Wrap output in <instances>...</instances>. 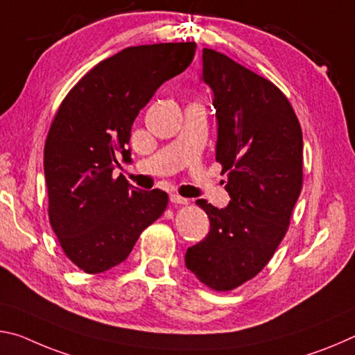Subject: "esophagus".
<instances>
[{
    "label": "esophagus",
    "instance_id": "esophagus-1",
    "mask_svg": "<svg viewBox=\"0 0 355 355\" xmlns=\"http://www.w3.org/2000/svg\"><path fill=\"white\" fill-rule=\"evenodd\" d=\"M170 201L173 202V205H181V206L189 205V200L187 198H182V196H179V195H171L170 196Z\"/></svg>",
    "mask_w": 355,
    "mask_h": 355
}]
</instances>
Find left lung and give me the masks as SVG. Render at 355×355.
Here are the masks:
<instances>
[{"label":"left lung","instance_id":"1","mask_svg":"<svg viewBox=\"0 0 355 355\" xmlns=\"http://www.w3.org/2000/svg\"><path fill=\"white\" fill-rule=\"evenodd\" d=\"M202 80L214 91L216 159L231 201L225 209L196 201L211 231L187 250L185 266L220 293L257 277L286 234L304 181V139L291 103L272 81L211 49H202Z\"/></svg>","mask_w":355,"mask_h":355}]
</instances>
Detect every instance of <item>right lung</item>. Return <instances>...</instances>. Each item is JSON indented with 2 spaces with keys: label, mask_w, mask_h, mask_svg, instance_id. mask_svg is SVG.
<instances>
[{
  "label": "right lung",
  "mask_w": 355,
  "mask_h": 355,
  "mask_svg": "<svg viewBox=\"0 0 355 355\" xmlns=\"http://www.w3.org/2000/svg\"><path fill=\"white\" fill-rule=\"evenodd\" d=\"M195 42L124 49L83 75L64 97L44 148L49 218L66 257L101 274L129 257L141 232L168 206L165 191L113 178L133 121L164 81L193 61Z\"/></svg>",
  "instance_id": "add662e5"
}]
</instances>
